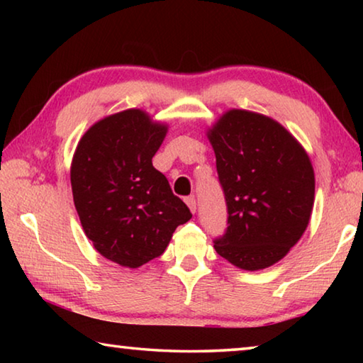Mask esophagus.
Masks as SVG:
<instances>
[{
	"instance_id": "esophagus-1",
	"label": "esophagus",
	"mask_w": 363,
	"mask_h": 363,
	"mask_svg": "<svg viewBox=\"0 0 363 363\" xmlns=\"http://www.w3.org/2000/svg\"><path fill=\"white\" fill-rule=\"evenodd\" d=\"M186 203L190 208V211H192V213L196 211V200H195V196H187Z\"/></svg>"
}]
</instances>
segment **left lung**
<instances>
[{"label":"left lung","instance_id":"obj_1","mask_svg":"<svg viewBox=\"0 0 363 363\" xmlns=\"http://www.w3.org/2000/svg\"><path fill=\"white\" fill-rule=\"evenodd\" d=\"M208 138L227 205L214 250L245 270L272 266L309 224L315 192L309 157L277 121L247 110L223 115Z\"/></svg>","mask_w":363,"mask_h":363}]
</instances>
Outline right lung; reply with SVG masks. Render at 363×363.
<instances>
[{
    "mask_svg": "<svg viewBox=\"0 0 363 363\" xmlns=\"http://www.w3.org/2000/svg\"><path fill=\"white\" fill-rule=\"evenodd\" d=\"M167 126L130 108L91 126L73 155V201L86 237L125 267L162 256L177 225L192 218L167 176L153 168Z\"/></svg>",
    "mask_w": 363,
    "mask_h": 363,
    "instance_id": "right-lung-1",
    "label": "right lung"
}]
</instances>
